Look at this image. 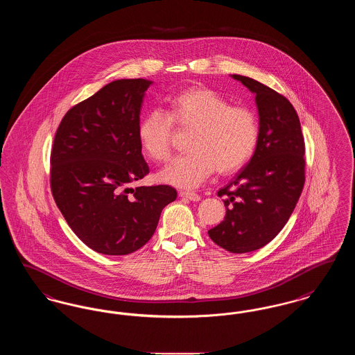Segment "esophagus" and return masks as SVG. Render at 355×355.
Returning a JSON list of instances; mask_svg holds the SVG:
<instances>
[{
	"mask_svg": "<svg viewBox=\"0 0 355 355\" xmlns=\"http://www.w3.org/2000/svg\"><path fill=\"white\" fill-rule=\"evenodd\" d=\"M180 197L186 198V200H190V201H194V202L201 200V197L197 193H194V191H180Z\"/></svg>",
	"mask_w": 355,
	"mask_h": 355,
	"instance_id": "1",
	"label": "esophagus"
}]
</instances>
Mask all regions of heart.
<instances>
[{"mask_svg": "<svg viewBox=\"0 0 355 355\" xmlns=\"http://www.w3.org/2000/svg\"><path fill=\"white\" fill-rule=\"evenodd\" d=\"M173 123L194 130L187 144L190 152L162 170L159 180L182 189L198 187L216 170L229 174L241 169L253 157L261 135L252 107L232 105L209 87H189L170 97L168 113L155 107L139 121V144L154 162L169 161Z\"/></svg>", "mask_w": 355, "mask_h": 355, "instance_id": "1", "label": "heart"}]
</instances>
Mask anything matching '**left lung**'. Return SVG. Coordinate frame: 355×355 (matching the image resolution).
<instances>
[{
  "label": "left lung",
  "instance_id": "obj_1",
  "mask_svg": "<svg viewBox=\"0 0 355 355\" xmlns=\"http://www.w3.org/2000/svg\"><path fill=\"white\" fill-rule=\"evenodd\" d=\"M255 94L259 142L249 164L220 189L226 216L207 233L230 253L268 245L284 229L304 184V139L293 105L266 85L232 76Z\"/></svg>",
  "mask_w": 355,
  "mask_h": 355
}]
</instances>
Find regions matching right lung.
I'll use <instances>...</instances> for the list:
<instances>
[{"label":"right lung","instance_id":"right-lung-1","mask_svg":"<svg viewBox=\"0 0 355 355\" xmlns=\"http://www.w3.org/2000/svg\"><path fill=\"white\" fill-rule=\"evenodd\" d=\"M150 85L144 78L105 85L69 109L54 135L53 198L76 236L97 253L126 255L141 249L162 209L177 198L169 185L129 187L149 173L138 125Z\"/></svg>","mask_w":355,"mask_h":355}]
</instances>
